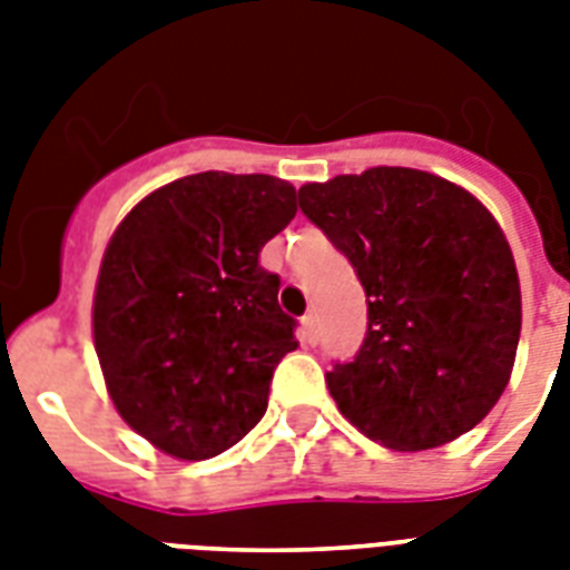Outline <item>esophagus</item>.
I'll return each mask as SVG.
<instances>
[{
	"label": "esophagus",
	"mask_w": 570,
	"mask_h": 570,
	"mask_svg": "<svg viewBox=\"0 0 570 570\" xmlns=\"http://www.w3.org/2000/svg\"><path fill=\"white\" fill-rule=\"evenodd\" d=\"M302 340L304 343H316V316L313 313L302 316Z\"/></svg>",
	"instance_id": "obj_1"
}]
</instances>
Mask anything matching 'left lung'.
I'll return each instance as SVG.
<instances>
[{
  "label": "left lung",
  "mask_w": 570,
  "mask_h": 570,
  "mask_svg": "<svg viewBox=\"0 0 570 570\" xmlns=\"http://www.w3.org/2000/svg\"><path fill=\"white\" fill-rule=\"evenodd\" d=\"M302 213L355 266L366 337L325 381L340 414L390 450H432L482 423L521 337V281L476 197L414 168L298 189Z\"/></svg>",
  "instance_id": "8db88e82"
}]
</instances>
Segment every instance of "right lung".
Instances as JSON below:
<instances>
[{"label":"right lung","instance_id":"add662e5","mask_svg":"<svg viewBox=\"0 0 570 570\" xmlns=\"http://www.w3.org/2000/svg\"><path fill=\"white\" fill-rule=\"evenodd\" d=\"M295 213L286 180L204 171L118 224L94 289V348L118 414L156 450L213 459L266 414L298 340L259 250Z\"/></svg>","mask_w":570,"mask_h":570}]
</instances>
